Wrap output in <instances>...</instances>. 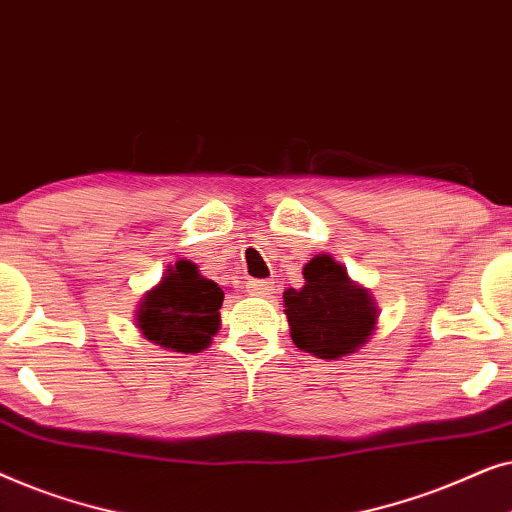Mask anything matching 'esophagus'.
<instances>
[{
    "label": "esophagus",
    "mask_w": 512,
    "mask_h": 512,
    "mask_svg": "<svg viewBox=\"0 0 512 512\" xmlns=\"http://www.w3.org/2000/svg\"><path fill=\"white\" fill-rule=\"evenodd\" d=\"M272 291H275V282H270V279H254V282L247 284V293H249V296L268 298Z\"/></svg>",
    "instance_id": "obj_1"
}]
</instances>
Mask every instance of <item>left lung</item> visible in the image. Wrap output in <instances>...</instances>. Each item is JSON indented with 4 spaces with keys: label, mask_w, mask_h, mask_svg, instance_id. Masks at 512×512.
I'll use <instances>...</instances> for the list:
<instances>
[{
    "label": "left lung",
    "mask_w": 512,
    "mask_h": 512,
    "mask_svg": "<svg viewBox=\"0 0 512 512\" xmlns=\"http://www.w3.org/2000/svg\"><path fill=\"white\" fill-rule=\"evenodd\" d=\"M305 284L284 291V314L293 345L319 359L352 356L377 328V303L366 286L328 254H317L303 268Z\"/></svg>",
    "instance_id": "8db88e82"
}]
</instances>
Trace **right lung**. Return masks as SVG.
<instances>
[{
	"instance_id": "right-lung-1",
	"label": "right lung",
	"mask_w": 512,
	"mask_h": 512,
	"mask_svg": "<svg viewBox=\"0 0 512 512\" xmlns=\"http://www.w3.org/2000/svg\"><path fill=\"white\" fill-rule=\"evenodd\" d=\"M223 291L202 277L198 265H167L160 282L137 305V328L146 340L170 352L198 354L212 345L221 328Z\"/></svg>"
}]
</instances>
